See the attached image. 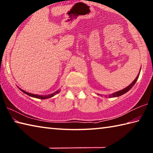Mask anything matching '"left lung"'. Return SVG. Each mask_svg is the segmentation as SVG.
<instances>
[{"mask_svg":"<svg viewBox=\"0 0 153 153\" xmlns=\"http://www.w3.org/2000/svg\"><path fill=\"white\" fill-rule=\"evenodd\" d=\"M139 75H140V73L138 74V76H137V77H136V79L134 80V81L132 82V83H131V84H129L128 86H127L126 88H125L121 90H120V91L118 92H116L115 93H113L112 94H109L108 95V97L109 98H112V97H120V96H121L125 94V93H126L127 92H128L129 90H130L131 88H132L134 86V85L136 84V82H137V79H138V77H139ZM105 97H107V96H105Z\"/></svg>","mask_w":153,"mask_h":153,"instance_id":"1","label":"left lung"}]
</instances>
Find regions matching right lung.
<instances>
[{
    "instance_id": "1",
    "label": "right lung",
    "mask_w": 153,
    "mask_h": 153,
    "mask_svg": "<svg viewBox=\"0 0 153 153\" xmlns=\"http://www.w3.org/2000/svg\"><path fill=\"white\" fill-rule=\"evenodd\" d=\"M20 89V88H19ZM21 90H22V91L24 92V93H25V94H27L28 96H30V97H33V98H40V99H46V98H51V97H54V96H55L56 94H57V93H59V90H58V91H56V92H54V93H53V94H48V95H38V94H31V93H29V92H25V91H24V90H23L22 89H20Z\"/></svg>"
}]
</instances>
